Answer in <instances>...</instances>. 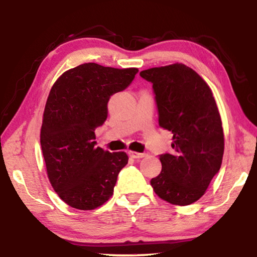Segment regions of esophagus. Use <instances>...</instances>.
I'll use <instances>...</instances> for the list:
<instances>
[{"instance_id":"1","label":"esophagus","mask_w":257,"mask_h":257,"mask_svg":"<svg viewBox=\"0 0 257 257\" xmlns=\"http://www.w3.org/2000/svg\"><path fill=\"white\" fill-rule=\"evenodd\" d=\"M128 154L134 159H143V158H145V156H146L145 153H137V152H132V151H129Z\"/></svg>"}]
</instances>
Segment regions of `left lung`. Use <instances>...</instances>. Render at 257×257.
Here are the masks:
<instances>
[{
    "label": "left lung",
    "mask_w": 257,
    "mask_h": 257,
    "mask_svg": "<svg viewBox=\"0 0 257 257\" xmlns=\"http://www.w3.org/2000/svg\"><path fill=\"white\" fill-rule=\"evenodd\" d=\"M152 82L160 127L173 134L172 152L160 155L162 171L151 180L160 198L189 205L201 198L221 168L222 122L210 87L182 63L141 73Z\"/></svg>",
    "instance_id": "8db88e82"
}]
</instances>
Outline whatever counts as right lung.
<instances>
[{"label": "right lung", "instance_id": "right-lung-1", "mask_svg": "<svg viewBox=\"0 0 257 257\" xmlns=\"http://www.w3.org/2000/svg\"><path fill=\"white\" fill-rule=\"evenodd\" d=\"M138 72L84 63L64 72L52 87L41 130V146L52 187L64 203L94 210L112 196L128 163L124 152L96 147L95 129L107 116L113 94L122 92Z\"/></svg>", "mask_w": 257, "mask_h": 257}]
</instances>
